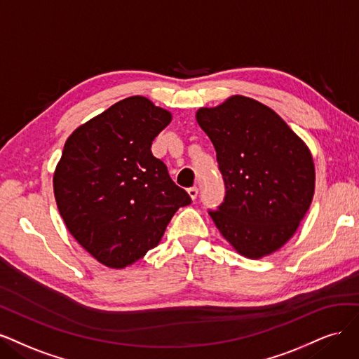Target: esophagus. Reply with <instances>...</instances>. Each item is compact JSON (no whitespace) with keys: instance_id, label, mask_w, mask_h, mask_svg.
<instances>
[{"instance_id":"esophagus-1","label":"esophagus","mask_w":359,"mask_h":359,"mask_svg":"<svg viewBox=\"0 0 359 359\" xmlns=\"http://www.w3.org/2000/svg\"><path fill=\"white\" fill-rule=\"evenodd\" d=\"M188 194H189V196L192 200H195L196 196H198V188L196 187H191V188H188Z\"/></svg>"}]
</instances>
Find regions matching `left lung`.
Instances as JSON below:
<instances>
[{"label":"left lung","instance_id":"8db88e82","mask_svg":"<svg viewBox=\"0 0 359 359\" xmlns=\"http://www.w3.org/2000/svg\"><path fill=\"white\" fill-rule=\"evenodd\" d=\"M196 121L209 135L225 196L209 210L221 234L248 258L280 249L294 236L315 192L310 150L264 104L236 95Z\"/></svg>","mask_w":359,"mask_h":359}]
</instances>
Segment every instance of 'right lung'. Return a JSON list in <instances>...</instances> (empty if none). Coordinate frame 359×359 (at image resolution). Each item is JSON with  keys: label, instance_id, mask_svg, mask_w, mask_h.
<instances>
[{"label": "right lung", "instance_id": "1", "mask_svg": "<svg viewBox=\"0 0 359 359\" xmlns=\"http://www.w3.org/2000/svg\"><path fill=\"white\" fill-rule=\"evenodd\" d=\"M170 121L150 100L130 97L79 126L64 146L53 176L57 209L79 245L107 267L143 258L192 201L150 150Z\"/></svg>", "mask_w": 359, "mask_h": 359}]
</instances>
